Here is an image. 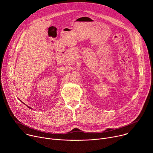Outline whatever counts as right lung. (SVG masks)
I'll list each match as a JSON object with an SVG mask.
<instances>
[{"mask_svg": "<svg viewBox=\"0 0 153 153\" xmlns=\"http://www.w3.org/2000/svg\"><path fill=\"white\" fill-rule=\"evenodd\" d=\"M22 103H23V104H25V105H26V104H25V103H23V102H22ZM27 107H28V108H30V109H32V108H31V107H28V105H27Z\"/></svg>", "mask_w": 153, "mask_h": 153, "instance_id": "right-lung-1", "label": "right lung"}]
</instances>
